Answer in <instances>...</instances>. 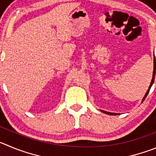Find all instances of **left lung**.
<instances>
[{
  "mask_svg": "<svg viewBox=\"0 0 156 156\" xmlns=\"http://www.w3.org/2000/svg\"><path fill=\"white\" fill-rule=\"evenodd\" d=\"M153 65H154V67H153V74H152V81H151L150 85H149V87H148V91H146V93H145V96H144V97H143V98H142V102H143V101H144V100L145 99V98H146V96L148 95V92H149V90H150V88H151V87H152V85H153L154 80H155V69H156V61H155V55H154V62H153ZM100 111H101V112L105 113V114L111 115H119V113H112V112H108L103 111V110H100Z\"/></svg>",
  "mask_w": 156,
  "mask_h": 156,
  "instance_id": "left-lung-1",
  "label": "left lung"
}]
</instances>
